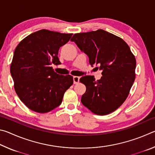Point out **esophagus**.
Here are the masks:
<instances>
[{
  "instance_id": "1",
  "label": "esophagus",
  "mask_w": 155,
  "mask_h": 155,
  "mask_svg": "<svg viewBox=\"0 0 155 155\" xmlns=\"http://www.w3.org/2000/svg\"><path fill=\"white\" fill-rule=\"evenodd\" d=\"M79 79H80L79 77H77V76H74V77H73V81H74V84L78 83V82H79Z\"/></svg>"
}]
</instances>
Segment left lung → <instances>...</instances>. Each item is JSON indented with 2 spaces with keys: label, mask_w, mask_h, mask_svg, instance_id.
<instances>
[{
  "label": "left lung",
  "mask_w": 155,
  "mask_h": 155,
  "mask_svg": "<svg viewBox=\"0 0 155 155\" xmlns=\"http://www.w3.org/2000/svg\"><path fill=\"white\" fill-rule=\"evenodd\" d=\"M70 40L87 54L91 66L98 65L103 75L98 81L93 76L80 78L86 86L81 103L96 115L115 111L127 99L135 78L136 60L129 46L103 29L75 33Z\"/></svg>",
  "instance_id": "1"
}]
</instances>
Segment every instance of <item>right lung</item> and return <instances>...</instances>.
<instances>
[{"label":"right lung","instance_id":"obj_1","mask_svg":"<svg viewBox=\"0 0 155 155\" xmlns=\"http://www.w3.org/2000/svg\"><path fill=\"white\" fill-rule=\"evenodd\" d=\"M72 35L41 29L26 37L15 48L10 67L14 89L32 111L44 114L55 109L73 84L72 76L57 74L51 67L61 64L59 50Z\"/></svg>","mask_w":155,"mask_h":155}]
</instances>
